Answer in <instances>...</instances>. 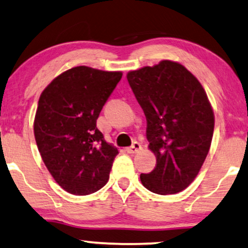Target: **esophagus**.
I'll use <instances>...</instances> for the list:
<instances>
[{
    "label": "esophagus",
    "mask_w": 248,
    "mask_h": 248,
    "mask_svg": "<svg viewBox=\"0 0 248 248\" xmlns=\"http://www.w3.org/2000/svg\"><path fill=\"white\" fill-rule=\"evenodd\" d=\"M140 149H142V146H140V144L139 142H134L133 145L129 146V147H127L126 151H127L128 153H136V152H139Z\"/></svg>",
    "instance_id": "esophagus-1"
}]
</instances>
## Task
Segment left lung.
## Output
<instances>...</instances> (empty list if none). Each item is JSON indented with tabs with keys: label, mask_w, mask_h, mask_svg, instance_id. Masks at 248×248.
Wrapping results in <instances>:
<instances>
[{
	"label": "left lung",
	"mask_w": 248,
	"mask_h": 248,
	"mask_svg": "<svg viewBox=\"0 0 248 248\" xmlns=\"http://www.w3.org/2000/svg\"><path fill=\"white\" fill-rule=\"evenodd\" d=\"M146 117V139L156 156L151 173L140 174L151 192L174 194L191 184L208 155L214 113L202 84L183 65L162 61L127 74Z\"/></svg>",
	"instance_id": "left-lung-1"
}]
</instances>
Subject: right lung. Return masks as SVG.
Segmentation results:
<instances>
[{
  "instance_id": "obj_1",
  "label": "right lung",
  "mask_w": 248,
  "mask_h": 248,
  "mask_svg": "<svg viewBox=\"0 0 248 248\" xmlns=\"http://www.w3.org/2000/svg\"><path fill=\"white\" fill-rule=\"evenodd\" d=\"M121 78V72L78 66L41 93L35 140L49 173L67 192L87 196L108 183L119 151L106 143L96 121Z\"/></svg>"
}]
</instances>
